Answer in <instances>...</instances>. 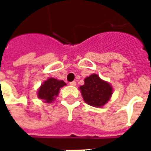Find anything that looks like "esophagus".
<instances>
[{
	"label": "esophagus",
	"mask_w": 151,
	"mask_h": 151,
	"mask_svg": "<svg viewBox=\"0 0 151 151\" xmlns=\"http://www.w3.org/2000/svg\"><path fill=\"white\" fill-rule=\"evenodd\" d=\"M69 84H70V85H71V86H76V82H74V81H73V82H70Z\"/></svg>",
	"instance_id": "esophagus-1"
}]
</instances>
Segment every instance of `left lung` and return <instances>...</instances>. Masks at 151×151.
I'll use <instances>...</instances> for the list:
<instances>
[{
	"instance_id": "1",
	"label": "left lung",
	"mask_w": 151,
	"mask_h": 151,
	"mask_svg": "<svg viewBox=\"0 0 151 151\" xmlns=\"http://www.w3.org/2000/svg\"><path fill=\"white\" fill-rule=\"evenodd\" d=\"M84 82V85L81 86L79 89L82 98L87 104L100 108L110 100L113 89L109 82L102 80L95 73L86 77Z\"/></svg>"
}]
</instances>
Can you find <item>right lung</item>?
Here are the masks:
<instances>
[{"label": "right lung", "mask_w": 151, "mask_h": 151, "mask_svg": "<svg viewBox=\"0 0 151 151\" xmlns=\"http://www.w3.org/2000/svg\"><path fill=\"white\" fill-rule=\"evenodd\" d=\"M66 83L62 80H57L53 78H47L41 84L37 91L38 98L43 100V103L50 104L55 100L58 95L60 89L65 86Z\"/></svg>", "instance_id": "right-lung-1"}]
</instances>
